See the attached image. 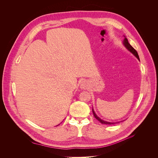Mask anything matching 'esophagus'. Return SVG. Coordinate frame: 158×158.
Listing matches in <instances>:
<instances>
[{"label":"esophagus","instance_id":"1","mask_svg":"<svg viewBox=\"0 0 158 158\" xmlns=\"http://www.w3.org/2000/svg\"><path fill=\"white\" fill-rule=\"evenodd\" d=\"M88 87V83L86 80H82L80 83V88L82 89H85Z\"/></svg>","mask_w":158,"mask_h":158}]
</instances>
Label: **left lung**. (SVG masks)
Returning a JSON list of instances; mask_svg holds the SVG:
<instances>
[{"instance_id":"8db88e82","label":"left lung","mask_w":158,"mask_h":158,"mask_svg":"<svg viewBox=\"0 0 158 158\" xmlns=\"http://www.w3.org/2000/svg\"><path fill=\"white\" fill-rule=\"evenodd\" d=\"M123 44H124V45H125V47H126V48L128 50V51H130L132 53L135 55L136 58L140 60V59H139V56H138V52H137V51L133 48V47L129 44V43H128V40L127 39L126 37H125V40H124V41H123ZM92 112H93V114H94V117L97 119L98 121H99L100 123H102V124H105V125H114V123H118H118H110V122H107V121H103V120H102L101 118H99V117H98L97 115H96V114L95 113V112H94V109H92Z\"/></svg>"}]
</instances>
